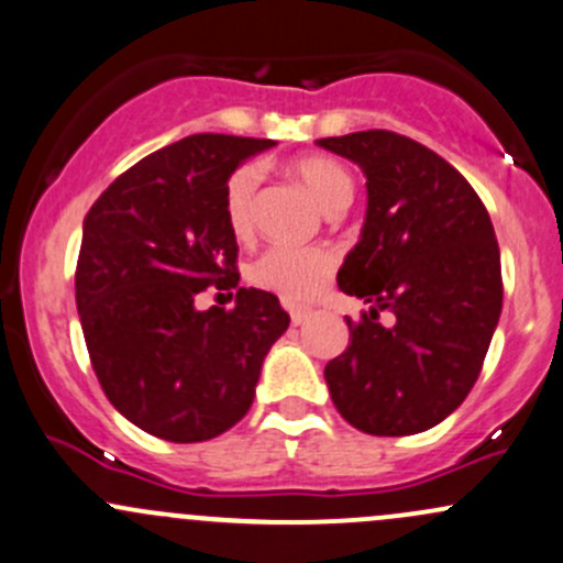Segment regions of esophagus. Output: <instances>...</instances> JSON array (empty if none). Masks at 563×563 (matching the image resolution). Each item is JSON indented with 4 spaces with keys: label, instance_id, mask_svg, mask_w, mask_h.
<instances>
[{
    "label": "esophagus",
    "instance_id": "34e87169",
    "mask_svg": "<svg viewBox=\"0 0 563 563\" xmlns=\"http://www.w3.org/2000/svg\"><path fill=\"white\" fill-rule=\"evenodd\" d=\"M310 318V310H291V323L294 327H301V323Z\"/></svg>",
    "mask_w": 563,
    "mask_h": 563
}]
</instances>
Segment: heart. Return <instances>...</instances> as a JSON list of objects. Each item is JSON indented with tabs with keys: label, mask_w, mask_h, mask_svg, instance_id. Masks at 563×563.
I'll return each instance as SVG.
<instances>
[{
	"label": "heart",
	"mask_w": 563,
	"mask_h": 563,
	"mask_svg": "<svg viewBox=\"0 0 563 563\" xmlns=\"http://www.w3.org/2000/svg\"><path fill=\"white\" fill-rule=\"evenodd\" d=\"M291 175L316 197L327 212H340L353 199V177L340 162L327 156H305L291 162ZM258 169L242 164L223 186V216L234 236L253 234V202H256ZM334 256L316 245H275L251 264L253 286L277 294L288 305H305L323 291L334 275Z\"/></svg>",
	"instance_id": "obj_1"
}]
</instances>
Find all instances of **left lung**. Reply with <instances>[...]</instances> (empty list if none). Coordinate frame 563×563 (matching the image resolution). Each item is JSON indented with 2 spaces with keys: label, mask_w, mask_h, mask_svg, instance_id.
Segmentation results:
<instances>
[{
  "label": "left lung",
  "mask_w": 563,
  "mask_h": 563,
  "mask_svg": "<svg viewBox=\"0 0 563 563\" xmlns=\"http://www.w3.org/2000/svg\"><path fill=\"white\" fill-rule=\"evenodd\" d=\"M318 145L366 177L364 229L336 286L369 310L345 318L351 345L323 369L331 401L366 434H418L466 399L499 323L488 210L459 169L405 134L369 129Z\"/></svg>",
  "instance_id": "obj_1"
}]
</instances>
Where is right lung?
Listing matches in <instances>:
<instances>
[{
	"label": "right lung",
	"instance_id": "add662e5",
	"mask_svg": "<svg viewBox=\"0 0 563 563\" xmlns=\"http://www.w3.org/2000/svg\"><path fill=\"white\" fill-rule=\"evenodd\" d=\"M272 145L191 134L115 177L82 221L75 301L91 366L110 405L158 440L205 442L242 421L291 323L275 294L240 288L223 216L229 175ZM210 285L238 288L232 311L196 310Z\"/></svg>",
	"mask_w": 563,
	"mask_h": 563
}]
</instances>
